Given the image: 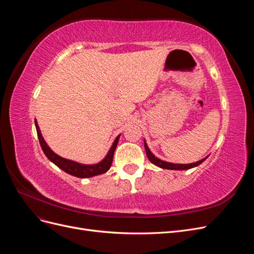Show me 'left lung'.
<instances>
[{
  "label": "left lung",
  "instance_id": "left-lung-1",
  "mask_svg": "<svg viewBox=\"0 0 254 254\" xmlns=\"http://www.w3.org/2000/svg\"><path fill=\"white\" fill-rule=\"evenodd\" d=\"M144 147H145V151L146 155H147L148 160L150 161L151 163H153L155 165L161 167V168H165V170H175V171H181V170H190V168H193L195 166H198L199 164H201L203 161L207 158H204L200 161H197L195 163H190V164H176V163H170V162H165V161L161 160L157 157H155L152 155V152L149 150L147 144H146L145 140H144Z\"/></svg>",
  "mask_w": 254,
  "mask_h": 254
}]
</instances>
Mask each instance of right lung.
Wrapping results in <instances>:
<instances>
[{
    "label": "right lung",
    "instance_id": "add662e5",
    "mask_svg": "<svg viewBox=\"0 0 254 254\" xmlns=\"http://www.w3.org/2000/svg\"><path fill=\"white\" fill-rule=\"evenodd\" d=\"M35 126L37 129V134H38V139H39L41 148L43 150V152L45 153V156L48 157V159L53 162L55 165H57L59 168H61L64 172L70 174L72 176L77 177V178H90V177L93 176H97L104 174L106 172L109 171V168L111 167L112 164V160H113V155L115 148H117L118 143H119V139L120 135H118L117 139L114 140L110 150L107 153V156L105 157L104 160H102L101 162L97 164H91V165H87V164H80L75 162V161H71L64 159L63 157L58 156L57 153L54 152L47 144V142L44 141L43 136L41 134L40 128L37 124V121H35Z\"/></svg>",
    "mask_w": 254,
    "mask_h": 254
}]
</instances>
